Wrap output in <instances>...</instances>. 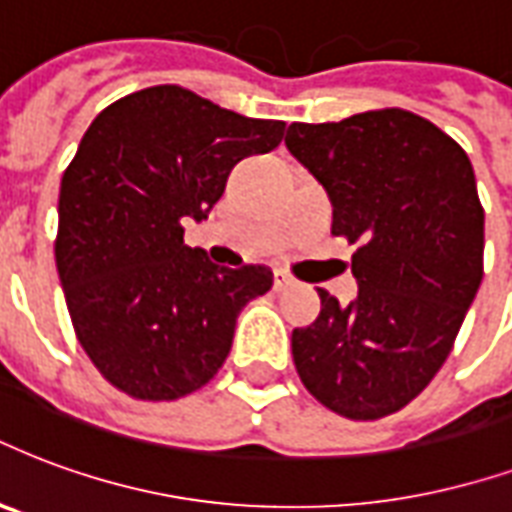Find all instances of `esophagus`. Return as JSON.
<instances>
[{
    "label": "esophagus",
    "mask_w": 512,
    "mask_h": 512,
    "mask_svg": "<svg viewBox=\"0 0 512 512\" xmlns=\"http://www.w3.org/2000/svg\"><path fill=\"white\" fill-rule=\"evenodd\" d=\"M290 285H293V279H290L285 271H276V274H274V290H276V293H282V290H287Z\"/></svg>",
    "instance_id": "1"
}]
</instances>
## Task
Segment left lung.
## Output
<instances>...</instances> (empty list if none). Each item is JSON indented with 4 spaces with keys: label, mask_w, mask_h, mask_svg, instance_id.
Instances as JSON below:
<instances>
[{
    "label": "left lung",
    "mask_w": 512,
    "mask_h": 512,
    "mask_svg": "<svg viewBox=\"0 0 512 512\" xmlns=\"http://www.w3.org/2000/svg\"><path fill=\"white\" fill-rule=\"evenodd\" d=\"M287 149L333 203V236L358 244V301L325 290L293 331L304 388L350 420L388 418L453 350L483 279V206L467 151L404 108L293 121Z\"/></svg>",
    "instance_id": "8db88e82"
}]
</instances>
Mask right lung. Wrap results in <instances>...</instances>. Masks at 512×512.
Listing matches in <instances>:
<instances>
[{"label":"right lung","instance_id":"1","mask_svg":"<svg viewBox=\"0 0 512 512\" xmlns=\"http://www.w3.org/2000/svg\"><path fill=\"white\" fill-rule=\"evenodd\" d=\"M285 121L249 119L184 86H149L92 121L59 192L54 252L75 336L113 388L176 401L222 369L263 266H214L184 244L236 162L266 154Z\"/></svg>","mask_w":512,"mask_h":512}]
</instances>
